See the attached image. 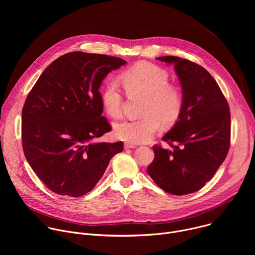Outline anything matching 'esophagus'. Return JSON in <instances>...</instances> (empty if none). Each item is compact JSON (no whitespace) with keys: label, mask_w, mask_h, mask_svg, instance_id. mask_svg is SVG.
I'll return each instance as SVG.
<instances>
[{"label":"esophagus","mask_w":255,"mask_h":255,"mask_svg":"<svg viewBox=\"0 0 255 255\" xmlns=\"http://www.w3.org/2000/svg\"><path fill=\"white\" fill-rule=\"evenodd\" d=\"M124 147L126 148V149H128V148H136V145L135 144H132V143H125L124 144Z\"/></svg>","instance_id":"esophagus-1"}]
</instances>
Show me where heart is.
Listing matches in <instances>:
<instances>
[{"label": "heart", "instance_id": "obj_1", "mask_svg": "<svg viewBox=\"0 0 255 255\" xmlns=\"http://www.w3.org/2000/svg\"><path fill=\"white\" fill-rule=\"evenodd\" d=\"M129 95L145 97L141 115L136 120H125L114 127L115 136L123 141L139 144L150 141L161 127L173 125L180 117L184 97L180 89L168 83V72L150 62H139L121 75ZM101 100L104 110L112 118L122 114L123 97L116 82H108L102 89Z\"/></svg>", "mask_w": 255, "mask_h": 255}]
</instances>
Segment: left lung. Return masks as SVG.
Instances as JSON below:
<instances>
[{
  "mask_svg": "<svg viewBox=\"0 0 255 255\" xmlns=\"http://www.w3.org/2000/svg\"><path fill=\"white\" fill-rule=\"evenodd\" d=\"M158 60L173 64L181 85L184 107L178 121L154 145L147 172L166 193L188 195L202 189L225 160L230 147V109L221 89L201 65L177 56Z\"/></svg>",
  "mask_w": 255,
  "mask_h": 255,
  "instance_id": "obj_1",
  "label": "left lung"
}]
</instances>
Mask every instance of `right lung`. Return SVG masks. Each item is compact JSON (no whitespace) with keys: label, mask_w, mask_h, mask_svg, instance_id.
Instances as JSON below:
<instances>
[{"label":"right lung","mask_w":255,"mask_h":255,"mask_svg":"<svg viewBox=\"0 0 255 255\" xmlns=\"http://www.w3.org/2000/svg\"><path fill=\"white\" fill-rule=\"evenodd\" d=\"M125 63L106 54L69 52L55 59L28 94L22 110L23 150L50 191L86 195L123 150L122 141L93 140L112 129L102 116V81Z\"/></svg>","instance_id":"right-lung-1"}]
</instances>
